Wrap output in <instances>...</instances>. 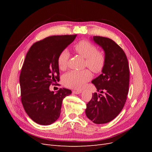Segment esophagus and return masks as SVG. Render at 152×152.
<instances>
[{
    "label": "esophagus",
    "instance_id": "obj_1",
    "mask_svg": "<svg viewBox=\"0 0 152 152\" xmlns=\"http://www.w3.org/2000/svg\"><path fill=\"white\" fill-rule=\"evenodd\" d=\"M82 93V91H73V93L75 94H79Z\"/></svg>",
    "mask_w": 152,
    "mask_h": 152
}]
</instances>
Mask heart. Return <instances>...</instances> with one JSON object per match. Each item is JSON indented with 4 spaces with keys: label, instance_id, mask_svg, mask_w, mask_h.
<instances>
[{
    "label": "heart",
    "instance_id": "heart-1",
    "mask_svg": "<svg viewBox=\"0 0 152 152\" xmlns=\"http://www.w3.org/2000/svg\"><path fill=\"white\" fill-rule=\"evenodd\" d=\"M75 51L80 56L86 59V65L94 73H99L103 70L105 65L104 54L97 50L96 46L88 40H82L75 44ZM70 57L67 50H63L58 57V65L61 70H65L68 66ZM92 78L89 70H73L64 76L63 82L65 85L72 89H79L82 88L86 82Z\"/></svg>",
    "mask_w": 152,
    "mask_h": 152
}]
</instances>
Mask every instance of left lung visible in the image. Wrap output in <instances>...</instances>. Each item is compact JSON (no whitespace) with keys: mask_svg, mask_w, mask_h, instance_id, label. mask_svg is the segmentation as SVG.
<instances>
[{"mask_svg":"<svg viewBox=\"0 0 152 152\" xmlns=\"http://www.w3.org/2000/svg\"><path fill=\"white\" fill-rule=\"evenodd\" d=\"M91 40L103 49L106 61L102 74L91 82L99 93L93 94L86 114L95 124H105L118 115L126 102L129 84L128 60L122 49L112 39L93 36Z\"/></svg>","mask_w":152,"mask_h":152,"instance_id":"obj_1","label":"left lung"}]
</instances>
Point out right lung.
<instances>
[{"instance_id": "add662e5", "label": "right lung", "mask_w": 152, "mask_h": 152, "mask_svg": "<svg viewBox=\"0 0 152 152\" xmlns=\"http://www.w3.org/2000/svg\"><path fill=\"white\" fill-rule=\"evenodd\" d=\"M76 36L48 37L32 45L26 55L20 76L21 102L30 118L40 125L48 126L58 120L63 99L72 93L65 88L54 93L49 86L59 81V54Z\"/></svg>"}]
</instances>
